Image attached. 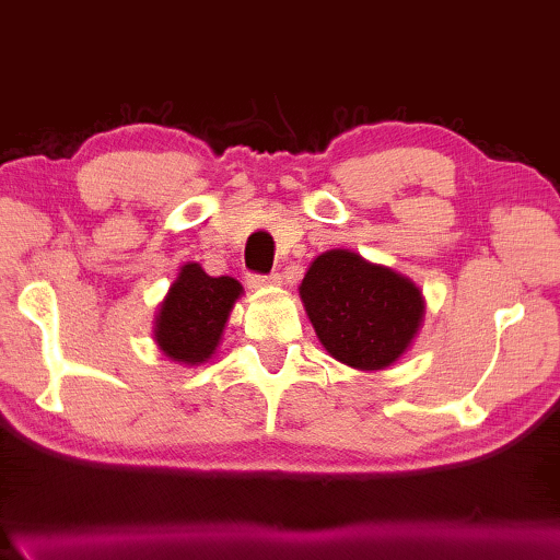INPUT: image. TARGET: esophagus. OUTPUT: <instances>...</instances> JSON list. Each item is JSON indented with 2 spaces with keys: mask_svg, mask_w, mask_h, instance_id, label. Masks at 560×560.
<instances>
[{
  "mask_svg": "<svg viewBox=\"0 0 560 560\" xmlns=\"http://www.w3.org/2000/svg\"><path fill=\"white\" fill-rule=\"evenodd\" d=\"M282 282L280 272H270V275H248V288L253 290H262V288H275Z\"/></svg>",
  "mask_w": 560,
  "mask_h": 560,
  "instance_id": "obj_1",
  "label": "esophagus"
}]
</instances>
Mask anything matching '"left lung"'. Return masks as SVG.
I'll list each match as a JSON object with an SVG mask.
<instances>
[{
    "label": "left lung",
    "instance_id": "1",
    "mask_svg": "<svg viewBox=\"0 0 560 560\" xmlns=\"http://www.w3.org/2000/svg\"><path fill=\"white\" fill-rule=\"evenodd\" d=\"M300 298L322 347L359 371L396 364L425 315L413 280L341 248L312 260Z\"/></svg>",
    "mask_w": 560,
    "mask_h": 560
}]
</instances>
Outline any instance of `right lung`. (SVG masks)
<instances>
[{"label":"right lung","mask_w":560,"mask_h":560,"mask_svg":"<svg viewBox=\"0 0 560 560\" xmlns=\"http://www.w3.org/2000/svg\"><path fill=\"white\" fill-rule=\"evenodd\" d=\"M241 295V282L229 275L211 278L199 262L182 265L154 322L156 347L186 366L209 361Z\"/></svg>","instance_id":"add662e5"}]
</instances>
